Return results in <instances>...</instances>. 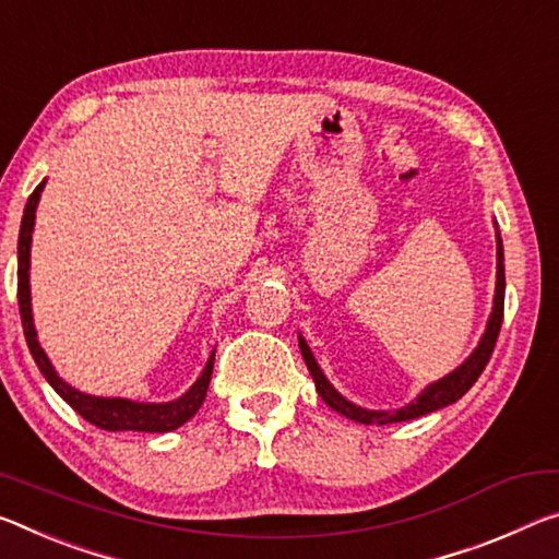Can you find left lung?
<instances>
[{
	"label": "left lung",
	"instance_id": "obj_1",
	"mask_svg": "<svg viewBox=\"0 0 559 559\" xmlns=\"http://www.w3.org/2000/svg\"><path fill=\"white\" fill-rule=\"evenodd\" d=\"M495 246H498V273H495L492 313H490V318H487L483 338L477 341L475 350L463 362H460L455 370H450L448 376L438 378L436 383L425 385L423 391L403 407H395V411H370V407H362V405H356L353 401H348V397L335 391L331 380L323 376V370H321V366H318V360L313 358L311 348H308L306 338L298 333L300 356H304V360H306L308 373H311L313 383H316V391H318V395L323 397V403L328 407H333L335 413H341V415H345V418L362 423V425H391V423H403V420L420 418V415L436 413V411H440V407L453 405L467 391H471V388L475 385V380L480 378V373L485 370L487 360H490V356H492L495 341H498V333H500V325H502L504 253H502V238H500V231H498V224H495Z\"/></svg>",
	"mask_w": 559,
	"mask_h": 559
}]
</instances>
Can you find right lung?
I'll return each instance as SVG.
<instances>
[{"label": "right lung", "mask_w": 559, "mask_h": 559, "mask_svg": "<svg viewBox=\"0 0 559 559\" xmlns=\"http://www.w3.org/2000/svg\"><path fill=\"white\" fill-rule=\"evenodd\" d=\"M44 179L34 193L26 201L22 226H20V246H16V296H20V313H22V328L24 338L29 345V353L34 362H37L41 376L47 378V383L55 388V391L64 397V401L74 407V411L82 415L96 428L102 430H134V432H171L181 428L183 423H189L206 397L211 373H214V356L216 350H211V356L203 366L201 376L197 378L189 391L183 395L174 397V401L166 403H139L131 401V397H104V395H88L76 391L67 383L64 378L51 366V360L37 338V328H34V316H32V286H29V269H32V234H34V218H37V206L44 191Z\"/></svg>", "instance_id": "1"}]
</instances>
